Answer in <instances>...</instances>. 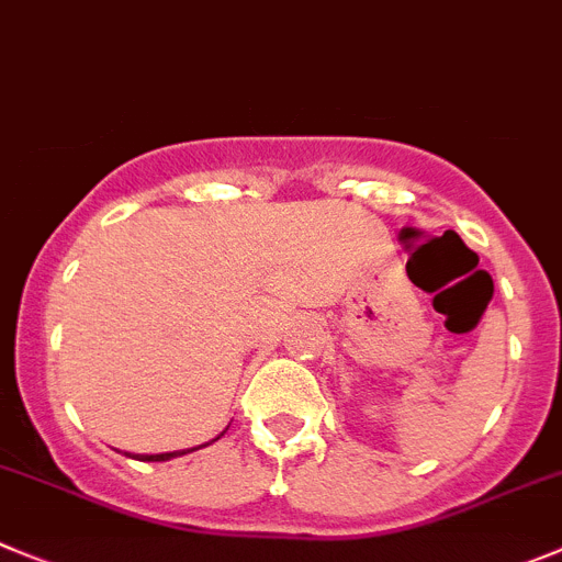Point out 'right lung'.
Listing matches in <instances>:
<instances>
[{"label": "right lung", "mask_w": 562, "mask_h": 562, "mask_svg": "<svg viewBox=\"0 0 562 562\" xmlns=\"http://www.w3.org/2000/svg\"><path fill=\"white\" fill-rule=\"evenodd\" d=\"M222 435H224V432H222ZM222 435H218V438H222ZM218 438H213V440H218ZM213 440H207V443H202V447H210V443H213ZM202 447H193V449H182V452H162V454H127V458H135V460H149V463H162V460L180 458V454H188V452H196V449H202Z\"/></svg>", "instance_id": "obj_1"}]
</instances>
